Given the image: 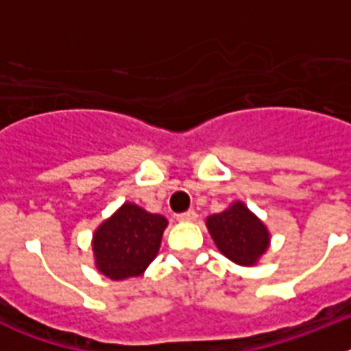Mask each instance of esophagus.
Instances as JSON below:
<instances>
[{
	"label": "esophagus",
	"mask_w": 351,
	"mask_h": 351,
	"mask_svg": "<svg viewBox=\"0 0 351 351\" xmlns=\"http://www.w3.org/2000/svg\"><path fill=\"white\" fill-rule=\"evenodd\" d=\"M197 217L198 215L189 209V211H186V213L176 215V220H178V222H195V220H197Z\"/></svg>",
	"instance_id": "esophagus-1"
}]
</instances>
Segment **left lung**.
<instances>
[{"label":"left lung","mask_w":351,"mask_h":351,"mask_svg":"<svg viewBox=\"0 0 351 351\" xmlns=\"http://www.w3.org/2000/svg\"><path fill=\"white\" fill-rule=\"evenodd\" d=\"M206 228L220 253L244 267L255 266L271 242L267 226L240 200L220 213L209 215Z\"/></svg>","instance_id":"left-lung-1"}]
</instances>
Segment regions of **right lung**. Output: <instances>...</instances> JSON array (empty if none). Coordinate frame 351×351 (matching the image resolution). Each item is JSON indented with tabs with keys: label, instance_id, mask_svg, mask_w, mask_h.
Here are the masks:
<instances>
[{
	"label": "right lung",
	"instance_id": "add662e5",
	"mask_svg": "<svg viewBox=\"0 0 351 351\" xmlns=\"http://www.w3.org/2000/svg\"><path fill=\"white\" fill-rule=\"evenodd\" d=\"M165 228V217L123 202L93 233L96 269L111 280L142 275L158 255Z\"/></svg>",
	"mask_w": 351,
	"mask_h": 351
}]
</instances>
